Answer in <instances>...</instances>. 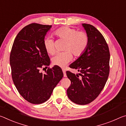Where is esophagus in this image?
I'll return each instance as SVG.
<instances>
[{"mask_svg":"<svg viewBox=\"0 0 126 126\" xmlns=\"http://www.w3.org/2000/svg\"><path fill=\"white\" fill-rule=\"evenodd\" d=\"M62 71H63V74H64V77H67V74H66V73H65V70L63 69V70H62Z\"/></svg>","mask_w":126,"mask_h":126,"instance_id":"obj_1","label":"esophagus"}]
</instances>
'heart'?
Returning a JSON list of instances; mask_svg holds the SVG:
<instances>
[{
	"instance_id": "1",
	"label": "heart",
	"mask_w": 126,
	"mask_h": 126,
	"mask_svg": "<svg viewBox=\"0 0 126 126\" xmlns=\"http://www.w3.org/2000/svg\"><path fill=\"white\" fill-rule=\"evenodd\" d=\"M54 34L65 41L64 48L65 52L58 53L52 58L54 65L64 67L72 59V54L79 57L86 51L88 45L89 37L86 32L77 31L68 27L61 28L55 31ZM44 46L48 54L52 55L55 53L54 40L50 37L44 39Z\"/></svg>"
}]
</instances>
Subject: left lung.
Returning a JSON list of instances; mask_svg holds the SVG:
<instances>
[{
  "mask_svg": "<svg viewBox=\"0 0 126 126\" xmlns=\"http://www.w3.org/2000/svg\"><path fill=\"white\" fill-rule=\"evenodd\" d=\"M88 35V45L82 55L69 67L78 69L77 74L66 72L71 84L67 89L69 99L84 105L94 101L101 92L110 73V54L108 46L102 34L91 24H82Z\"/></svg>",
  "mask_w": 126,
  "mask_h": 126,
  "instance_id": "left-lung-1",
  "label": "left lung"
}]
</instances>
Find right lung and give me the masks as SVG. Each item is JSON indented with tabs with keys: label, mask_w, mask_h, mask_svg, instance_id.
Returning <instances> with one entry per match:
<instances>
[{
	"label": "right lung",
	"mask_w": 126,
	"mask_h": 126,
	"mask_svg": "<svg viewBox=\"0 0 126 126\" xmlns=\"http://www.w3.org/2000/svg\"><path fill=\"white\" fill-rule=\"evenodd\" d=\"M52 25L32 23L17 34L10 55L12 79L20 94L32 104H41L49 98L63 77L61 68L54 66L46 73L39 69L50 64L44 39Z\"/></svg>",
	"instance_id": "1"
}]
</instances>
